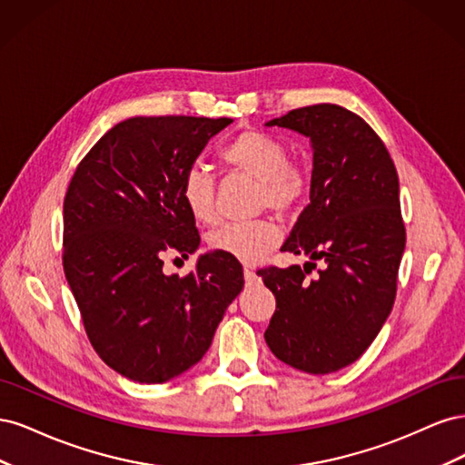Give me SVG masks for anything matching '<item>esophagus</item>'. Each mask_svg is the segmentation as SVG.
Masks as SVG:
<instances>
[{
  "label": "esophagus",
  "mask_w": 465,
  "mask_h": 465,
  "mask_svg": "<svg viewBox=\"0 0 465 465\" xmlns=\"http://www.w3.org/2000/svg\"><path fill=\"white\" fill-rule=\"evenodd\" d=\"M244 279H246V283L248 285H252V283H258V275H256V272L254 270H244Z\"/></svg>",
  "instance_id": "34e87169"
}]
</instances>
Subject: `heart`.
<instances>
[{
    "instance_id": "heart-1",
    "label": "heart",
    "mask_w": 465,
    "mask_h": 465,
    "mask_svg": "<svg viewBox=\"0 0 465 465\" xmlns=\"http://www.w3.org/2000/svg\"><path fill=\"white\" fill-rule=\"evenodd\" d=\"M221 163L231 173L258 182L256 202L279 215H291L306 200L311 174L306 166L291 161L287 145L279 137L260 130H242L219 151ZM190 215L203 224L217 219L215 180L202 164H192L180 188ZM209 248L242 263H258L279 244V231L272 221L227 224L209 234Z\"/></svg>"
}]
</instances>
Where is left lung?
I'll list each match as a JSON object with an SVG mask.
<instances>
[{"label":"left lung","instance_id":"1","mask_svg":"<svg viewBox=\"0 0 465 465\" xmlns=\"http://www.w3.org/2000/svg\"><path fill=\"white\" fill-rule=\"evenodd\" d=\"M265 125L311 139V203L281 250L312 262L258 272L277 302L263 337L289 367L330 374L369 349L396 301L405 248L398 171L382 139L343 106H304ZM316 259L327 265L306 280Z\"/></svg>","mask_w":465,"mask_h":465}]
</instances>
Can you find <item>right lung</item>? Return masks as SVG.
I'll use <instances>...</instances> for the list:
<instances>
[{"label":"right lung","mask_w":465,"mask_h":465,"mask_svg":"<svg viewBox=\"0 0 465 465\" xmlns=\"http://www.w3.org/2000/svg\"><path fill=\"white\" fill-rule=\"evenodd\" d=\"M231 118L137 116L85 154L64 200V272L89 341L110 369L163 384L202 361L244 287L238 260L209 252L186 277L164 252L200 246L182 202L188 168Z\"/></svg>","instance_id":"right-lung-1"}]
</instances>
